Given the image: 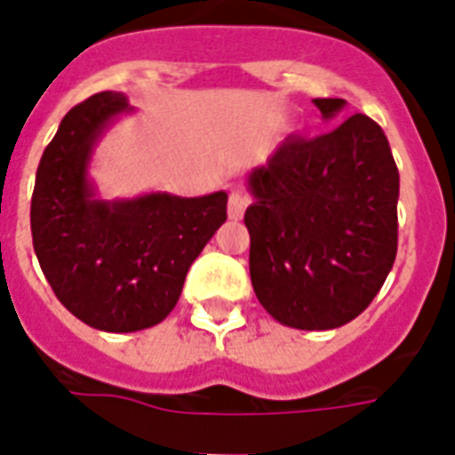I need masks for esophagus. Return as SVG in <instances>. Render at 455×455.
Wrapping results in <instances>:
<instances>
[{"label": "esophagus", "instance_id": "obj_1", "mask_svg": "<svg viewBox=\"0 0 455 455\" xmlns=\"http://www.w3.org/2000/svg\"><path fill=\"white\" fill-rule=\"evenodd\" d=\"M247 205H250V198L245 194L231 192V196H228V217L231 220H240V217L245 215Z\"/></svg>", "mask_w": 455, "mask_h": 455}]
</instances>
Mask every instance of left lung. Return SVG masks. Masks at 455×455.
Wrapping results in <instances>:
<instances>
[{
  "label": "left lung",
  "instance_id": "obj_1",
  "mask_svg": "<svg viewBox=\"0 0 455 455\" xmlns=\"http://www.w3.org/2000/svg\"><path fill=\"white\" fill-rule=\"evenodd\" d=\"M326 120L345 99H315ZM250 275L259 303L284 326L328 331L372 303L398 251L400 175L381 127L347 117L289 136L247 178Z\"/></svg>",
  "mask_w": 455,
  "mask_h": 455
}]
</instances>
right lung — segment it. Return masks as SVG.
<instances>
[{
    "mask_svg": "<svg viewBox=\"0 0 455 455\" xmlns=\"http://www.w3.org/2000/svg\"><path fill=\"white\" fill-rule=\"evenodd\" d=\"M127 99L99 92L64 116L36 169L32 240L60 303L87 326L133 333L164 322L187 270L227 221V192L101 201L87 180L99 136Z\"/></svg>",
    "mask_w": 455,
    "mask_h": 455,
    "instance_id": "add662e5",
    "label": "right lung"
}]
</instances>
